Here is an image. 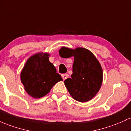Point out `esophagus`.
Instances as JSON below:
<instances>
[{
	"label": "esophagus",
	"mask_w": 131,
	"mask_h": 131,
	"mask_svg": "<svg viewBox=\"0 0 131 131\" xmlns=\"http://www.w3.org/2000/svg\"><path fill=\"white\" fill-rule=\"evenodd\" d=\"M62 79L64 80H65L67 77H68V75L67 73H65V74H62Z\"/></svg>",
	"instance_id": "34e87169"
}]
</instances>
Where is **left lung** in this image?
Listing matches in <instances>:
<instances>
[{
    "mask_svg": "<svg viewBox=\"0 0 131 131\" xmlns=\"http://www.w3.org/2000/svg\"><path fill=\"white\" fill-rule=\"evenodd\" d=\"M67 50L70 57H74L71 78H67L64 83L73 99L83 103L90 100L98 93L103 82L102 67L95 56L83 48Z\"/></svg>",
    "mask_w": 131,
    "mask_h": 131,
    "instance_id": "8db88e82",
    "label": "left lung"
}]
</instances>
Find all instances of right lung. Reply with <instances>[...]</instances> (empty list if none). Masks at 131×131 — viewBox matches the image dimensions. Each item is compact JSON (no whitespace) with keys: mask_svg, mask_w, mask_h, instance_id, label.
<instances>
[{"mask_svg":"<svg viewBox=\"0 0 131 131\" xmlns=\"http://www.w3.org/2000/svg\"><path fill=\"white\" fill-rule=\"evenodd\" d=\"M50 54L38 52L30 56L23 66L20 74L22 84L26 93L34 98L45 96L57 82L62 80L50 62Z\"/></svg>","mask_w":131,"mask_h":131,"instance_id":"right-lung-1","label":"right lung"}]
</instances>
